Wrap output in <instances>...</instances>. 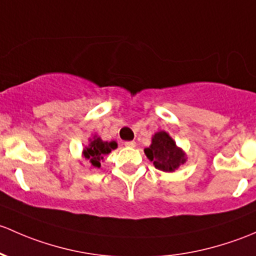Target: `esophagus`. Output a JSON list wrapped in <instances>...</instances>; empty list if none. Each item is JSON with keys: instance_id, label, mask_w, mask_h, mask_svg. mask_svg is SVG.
Returning a JSON list of instances; mask_svg holds the SVG:
<instances>
[{"instance_id": "1", "label": "esophagus", "mask_w": 256, "mask_h": 256, "mask_svg": "<svg viewBox=\"0 0 256 256\" xmlns=\"http://www.w3.org/2000/svg\"><path fill=\"white\" fill-rule=\"evenodd\" d=\"M124 146L128 148H134L136 146V142H124Z\"/></svg>"}]
</instances>
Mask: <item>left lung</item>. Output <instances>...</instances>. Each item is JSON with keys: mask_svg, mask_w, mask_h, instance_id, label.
Returning a JSON list of instances; mask_svg holds the SVG:
<instances>
[{"mask_svg": "<svg viewBox=\"0 0 256 256\" xmlns=\"http://www.w3.org/2000/svg\"><path fill=\"white\" fill-rule=\"evenodd\" d=\"M146 158L154 166L165 172H172L186 162V154L176 146L174 139L162 130L152 136V146L144 149Z\"/></svg>", "mask_w": 256, "mask_h": 256, "instance_id": "8db88e82", "label": "left lung"}]
</instances>
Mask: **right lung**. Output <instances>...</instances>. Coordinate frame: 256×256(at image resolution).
Instances as JSON below:
<instances>
[{
    "label": "right lung",
    "instance_id": "right-lung-1",
    "mask_svg": "<svg viewBox=\"0 0 256 256\" xmlns=\"http://www.w3.org/2000/svg\"><path fill=\"white\" fill-rule=\"evenodd\" d=\"M116 148H117L116 142H104L100 136H94V138L90 139L88 146H85L82 155L86 160H88L92 166L101 168V162H104V156Z\"/></svg>",
    "mask_w": 256,
    "mask_h": 256
}]
</instances>
